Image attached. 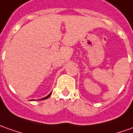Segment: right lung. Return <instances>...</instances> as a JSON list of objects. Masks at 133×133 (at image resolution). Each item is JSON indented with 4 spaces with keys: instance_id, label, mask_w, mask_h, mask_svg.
<instances>
[{
    "instance_id": "right-lung-1",
    "label": "right lung",
    "mask_w": 133,
    "mask_h": 133,
    "mask_svg": "<svg viewBox=\"0 0 133 133\" xmlns=\"http://www.w3.org/2000/svg\"><path fill=\"white\" fill-rule=\"evenodd\" d=\"M51 93H50V94H49V95H48V96H46V97H44V99H46V98H48V97H49V96H50V95H51Z\"/></svg>"
}]
</instances>
